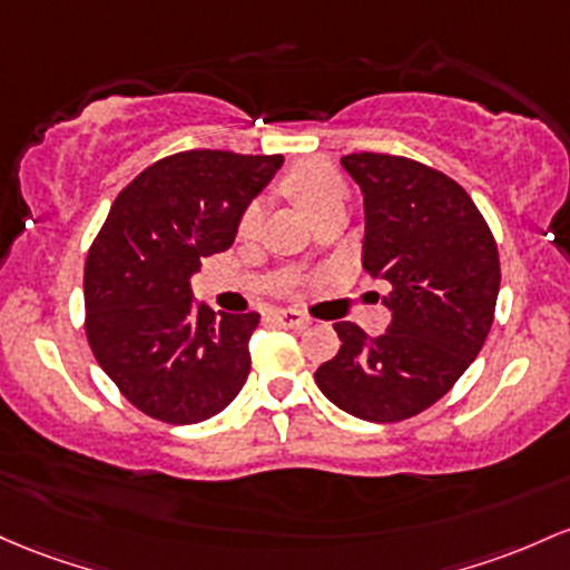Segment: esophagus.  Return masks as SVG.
I'll use <instances>...</instances> for the list:
<instances>
[{
  "label": "esophagus",
  "mask_w": 570,
  "mask_h": 570,
  "mask_svg": "<svg viewBox=\"0 0 570 570\" xmlns=\"http://www.w3.org/2000/svg\"><path fill=\"white\" fill-rule=\"evenodd\" d=\"M271 318L275 324H281V327H292V330H299V327H305V324H308V316L299 314V311L278 308V311H273Z\"/></svg>",
  "instance_id": "esophagus-1"
}]
</instances>
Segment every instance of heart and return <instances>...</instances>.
Returning a JSON list of instances; mask_svg holds the SVG:
<instances>
[{
	"instance_id": "heart-1",
	"label": "heart",
	"mask_w": 570,
	"mask_h": 570,
	"mask_svg": "<svg viewBox=\"0 0 570 570\" xmlns=\"http://www.w3.org/2000/svg\"><path fill=\"white\" fill-rule=\"evenodd\" d=\"M281 189L289 194L314 222L322 214H327V210L343 208L348 194L346 178L327 161H303V165H295L281 178ZM259 205H246V210L237 218V237L240 240L254 237L256 229H259Z\"/></svg>"
}]
</instances>
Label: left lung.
<instances>
[{"label":"left lung","instance_id":"1","mask_svg":"<svg viewBox=\"0 0 570 570\" xmlns=\"http://www.w3.org/2000/svg\"><path fill=\"white\" fill-rule=\"evenodd\" d=\"M343 167L365 194L362 267L390 284L392 324L367 337L337 322L341 348L314 373L346 414L400 422L438 403L490 335L500 256L490 224L454 178L409 156L360 151Z\"/></svg>","mask_w":570,"mask_h":570}]
</instances>
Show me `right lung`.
<instances>
[{
  "label": "right lung",
  "mask_w": 570,
  "mask_h": 570,
  "mask_svg": "<svg viewBox=\"0 0 570 570\" xmlns=\"http://www.w3.org/2000/svg\"><path fill=\"white\" fill-rule=\"evenodd\" d=\"M281 154L191 148L146 167L112 199L83 267L86 337L99 367L146 416L197 424L243 390L259 314L199 305L189 278L233 246L237 218Z\"/></svg>",
  "instance_id": "1"
}]
</instances>
